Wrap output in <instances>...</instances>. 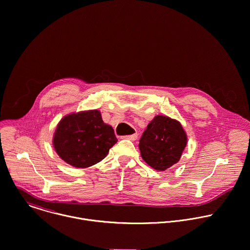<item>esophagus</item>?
I'll return each instance as SVG.
<instances>
[{"mask_svg": "<svg viewBox=\"0 0 250 250\" xmlns=\"http://www.w3.org/2000/svg\"><path fill=\"white\" fill-rule=\"evenodd\" d=\"M124 138L134 141V140L137 139V134H136V133H133V134H130V135H125V136H124Z\"/></svg>", "mask_w": 250, "mask_h": 250, "instance_id": "1", "label": "esophagus"}]
</instances>
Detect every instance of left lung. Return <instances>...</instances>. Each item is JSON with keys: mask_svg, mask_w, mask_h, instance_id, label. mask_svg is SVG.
<instances>
[{"mask_svg": "<svg viewBox=\"0 0 250 250\" xmlns=\"http://www.w3.org/2000/svg\"><path fill=\"white\" fill-rule=\"evenodd\" d=\"M182 125L169 117L156 116L139 139L142 159L155 170L166 171L178 163L187 146Z\"/></svg>", "mask_w": 250, "mask_h": 250, "instance_id": "left-lung-1", "label": "left lung"}]
</instances>
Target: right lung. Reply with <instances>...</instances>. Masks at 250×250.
Instances as JSON below:
<instances>
[{"label": "right lung", "instance_id": "right-lung-1", "mask_svg": "<svg viewBox=\"0 0 250 250\" xmlns=\"http://www.w3.org/2000/svg\"><path fill=\"white\" fill-rule=\"evenodd\" d=\"M118 139L97 110L71 114L58 125L54 147L58 155L75 168H87L102 161Z\"/></svg>", "mask_w": 250, "mask_h": 250}]
</instances>
